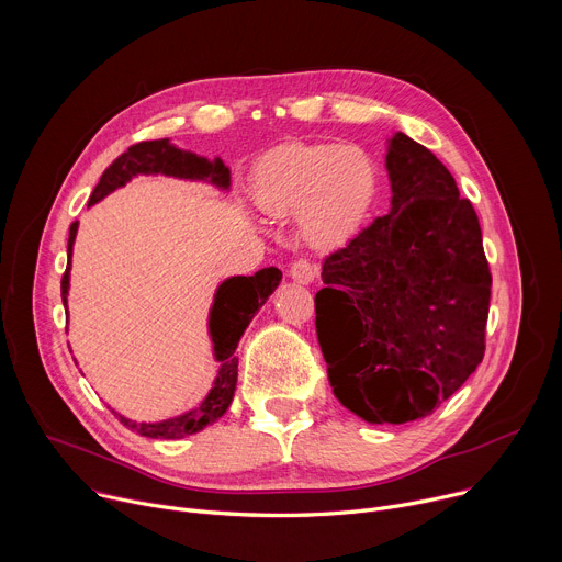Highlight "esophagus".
I'll return each mask as SVG.
<instances>
[{"instance_id": "1", "label": "esophagus", "mask_w": 562, "mask_h": 562, "mask_svg": "<svg viewBox=\"0 0 562 562\" xmlns=\"http://www.w3.org/2000/svg\"><path fill=\"white\" fill-rule=\"evenodd\" d=\"M317 265L311 260H295L289 269V276L300 284H311L317 278Z\"/></svg>"}]
</instances>
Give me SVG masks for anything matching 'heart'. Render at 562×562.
Masks as SVG:
<instances>
[{
    "instance_id": "obj_1",
    "label": "heart",
    "mask_w": 562,
    "mask_h": 562,
    "mask_svg": "<svg viewBox=\"0 0 562 562\" xmlns=\"http://www.w3.org/2000/svg\"><path fill=\"white\" fill-rule=\"evenodd\" d=\"M380 187L373 157L356 144H282L251 173L256 206L273 217H297L313 247H338L362 226Z\"/></svg>"
}]
</instances>
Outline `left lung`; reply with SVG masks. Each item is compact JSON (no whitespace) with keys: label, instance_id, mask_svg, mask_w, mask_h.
Wrapping results in <instances>:
<instances>
[{"label":"left lung","instance_id":"8db88e82","mask_svg":"<svg viewBox=\"0 0 562 562\" xmlns=\"http://www.w3.org/2000/svg\"><path fill=\"white\" fill-rule=\"evenodd\" d=\"M386 173L391 211L323 265L315 331L340 403L403 425L483 362L492 273L477 215L429 148L395 133Z\"/></svg>","mask_w":562,"mask_h":562}]
</instances>
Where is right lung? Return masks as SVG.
<instances>
[{
	"mask_svg": "<svg viewBox=\"0 0 562 562\" xmlns=\"http://www.w3.org/2000/svg\"><path fill=\"white\" fill-rule=\"evenodd\" d=\"M171 176L182 180H204L220 189H228L231 184V171L224 167L220 157L213 162L206 157H200L191 150H182L173 146L169 139H150L128 146L126 153H122L115 162L102 173L98 187L91 193L89 206L113 193L115 189L124 187L135 176ZM77 235V222L70 224L68 231V265L61 276V302L66 306L68 297V280H70V256ZM282 280V271L276 267L260 269L254 276H235L224 280L217 291L215 300L209 313V334L213 340V356L220 362L217 375L213 380L211 391L202 403L176 418L162 420V423H133L120 414V423L128 427L131 431L146 436V438H159V440H178L191 434L202 431L204 427L213 425L224 416L228 409L235 382H237V358L235 349L239 338H243L245 329L254 319L256 311L262 308V304L269 300V295L278 289ZM68 311V306H66Z\"/></svg>",
	"mask_w": 562,
	"mask_h": 562,
	"instance_id": "obj_1",
	"label": "right lung"
}]
</instances>
